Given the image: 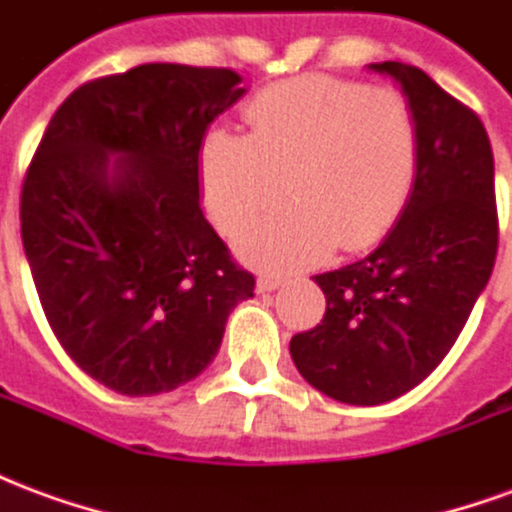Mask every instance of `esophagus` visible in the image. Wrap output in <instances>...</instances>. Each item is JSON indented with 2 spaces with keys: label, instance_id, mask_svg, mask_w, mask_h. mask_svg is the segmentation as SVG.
Segmentation results:
<instances>
[{
  "label": "esophagus",
  "instance_id": "1",
  "mask_svg": "<svg viewBox=\"0 0 512 512\" xmlns=\"http://www.w3.org/2000/svg\"><path fill=\"white\" fill-rule=\"evenodd\" d=\"M279 285H285V277H279V274H260L257 277V293H271Z\"/></svg>",
  "mask_w": 512,
  "mask_h": 512
}]
</instances>
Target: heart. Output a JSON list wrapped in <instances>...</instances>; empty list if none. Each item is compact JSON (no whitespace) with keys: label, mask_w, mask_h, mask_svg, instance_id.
Returning <instances> with one entry per match:
<instances>
[{"label":"heart","mask_w":512,"mask_h":512,"mask_svg":"<svg viewBox=\"0 0 512 512\" xmlns=\"http://www.w3.org/2000/svg\"><path fill=\"white\" fill-rule=\"evenodd\" d=\"M252 134L211 128L200 186L219 230L291 191L293 203L244 225L235 249L268 271H296L381 241L406 208L419 169L414 109L392 87L332 76L271 84L249 101Z\"/></svg>","instance_id":"heart-1"}]
</instances>
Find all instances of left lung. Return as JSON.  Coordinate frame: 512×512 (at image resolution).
Returning <instances> with one entry per match:
<instances>
[{
    "instance_id": "left-lung-1",
    "label": "left lung",
    "mask_w": 512,
    "mask_h": 512,
    "mask_svg": "<svg viewBox=\"0 0 512 512\" xmlns=\"http://www.w3.org/2000/svg\"><path fill=\"white\" fill-rule=\"evenodd\" d=\"M414 109L419 169L376 252L318 274L326 315L290 340L307 384L351 406L406 395L439 367L491 279L499 246L494 153L480 117L403 62H373Z\"/></svg>"
}]
</instances>
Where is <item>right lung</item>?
<instances>
[{
  "label": "right lung",
  "instance_id": "1",
  "mask_svg": "<svg viewBox=\"0 0 512 512\" xmlns=\"http://www.w3.org/2000/svg\"><path fill=\"white\" fill-rule=\"evenodd\" d=\"M246 93L227 68L147 62L73 90L21 189V238L51 332L120 395L211 365L255 277L200 208V145Z\"/></svg>",
  "mask_w": 512,
  "mask_h": 512
}]
</instances>
